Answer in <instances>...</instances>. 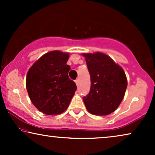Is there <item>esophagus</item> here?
<instances>
[{"label": "esophagus", "instance_id": "1", "mask_svg": "<svg viewBox=\"0 0 155 155\" xmlns=\"http://www.w3.org/2000/svg\"><path fill=\"white\" fill-rule=\"evenodd\" d=\"M75 84H77V85H78V83H79V80H78V79L75 80Z\"/></svg>", "mask_w": 155, "mask_h": 155}]
</instances>
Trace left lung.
Wrapping results in <instances>:
<instances>
[{"instance_id":"8db88e82","label":"left lung","mask_w":155,"mask_h":155,"mask_svg":"<svg viewBox=\"0 0 155 155\" xmlns=\"http://www.w3.org/2000/svg\"><path fill=\"white\" fill-rule=\"evenodd\" d=\"M91 79V88L83 101L87 111L97 116L115 111L128 85L124 69L107 54L101 52L82 54Z\"/></svg>"}]
</instances>
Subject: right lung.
<instances>
[{
  "label": "right lung",
  "instance_id": "1",
  "mask_svg": "<svg viewBox=\"0 0 155 155\" xmlns=\"http://www.w3.org/2000/svg\"><path fill=\"white\" fill-rule=\"evenodd\" d=\"M68 53L52 51L40 57L27 72L26 88L29 99L46 115L64 112L77 90L68 77Z\"/></svg>",
  "mask_w": 155,
  "mask_h": 155
}]
</instances>
